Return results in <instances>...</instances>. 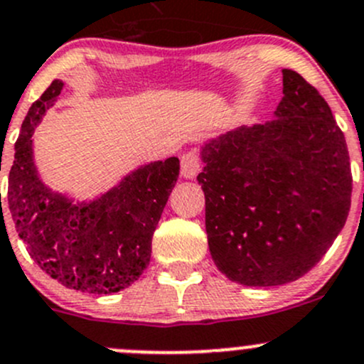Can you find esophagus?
I'll use <instances>...</instances> for the list:
<instances>
[{"label": "esophagus", "mask_w": 364, "mask_h": 364, "mask_svg": "<svg viewBox=\"0 0 364 364\" xmlns=\"http://www.w3.org/2000/svg\"><path fill=\"white\" fill-rule=\"evenodd\" d=\"M200 171V159L196 151H188L181 156V176L186 179L196 178Z\"/></svg>", "instance_id": "1"}]
</instances>
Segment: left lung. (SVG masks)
<instances>
[{
	"label": "left lung",
	"mask_w": 364,
	"mask_h": 364,
	"mask_svg": "<svg viewBox=\"0 0 364 364\" xmlns=\"http://www.w3.org/2000/svg\"><path fill=\"white\" fill-rule=\"evenodd\" d=\"M282 73L277 117L208 142L197 176L213 260L247 287H274L306 274L350 209L343 132L310 82L294 70Z\"/></svg>",
	"instance_id": "1"
}]
</instances>
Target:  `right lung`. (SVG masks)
<instances>
[{
    "instance_id": "1",
    "label": "right lung",
    "mask_w": 364,
    "mask_h": 364,
    "mask_svg": "<svg viewBox=\"0 0 364 364\" xmlns=\"http://www.w3.org/2000/svg\"><path fill=\"white\" fill-rule=\"evenodd\" d=\"M61 90L63 82L53 80L28 111L6 200L26 250L42 271L73 291L112 294L130 287L149 264L153 232L178 181L179 160L144 165L93 203L73 204L53 193L36 174L31 135Z\"/></svg>"
}]
</instances>
